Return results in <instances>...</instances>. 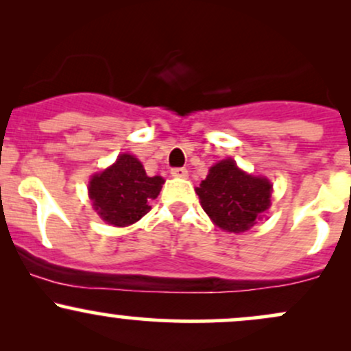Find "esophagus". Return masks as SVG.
Instances as JSON below:
<instances>
[{"label":"esophagus","instance_id":"obj_1","mask_svg":"<svg viewBox=\"0 0 351 351\" xmlns=\"http://www.w3.org/2000/svg\"><path fill=\"white\" fill-rule=\"evenodd\" d=\"M171 175L175 176V178H186L188 170H186V168H173Z\"/></svg>","mask_w":351,"mask_h":351}]
</instances>
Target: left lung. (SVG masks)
I'll list each match as a JSON object with an SVG mask.
<instances>
[{"instance_id":"obj_1","label":"left lung","mask_w":351,"mask_h":351,"mask_svg":"<svg viewBox=\"0 0 351 351\" xmlns=\"http://www.w3.org/2000/svg\"><path fill=\"white\" fill-rule=\"evenodd\" d=\"M204 213L217 228L244 232L271 208L272 184L263 176L247 175L234 160H221L209 168L206 180L196 188Z\"/></svg>"}]
</instances>
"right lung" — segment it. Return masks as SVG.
Wrapping results in <instances>:
<instances>
[{
	"instance_id": "1",
	"label": "right lung",
	"mask_w": 351,
	"mask_h": 351,
	"mask_svg": "<svg viewBox=\"0 0 351 351\" xmlns=\"http://www.w3.org/2000/svg\"><path fill=\"white\" fill-rule=\"evenodd\" d=\"M162 176H148L134 155L122 153L117 162L88 181V196L97 215L112 226L125 228L150 211L162 191Z\"/></svg>"
}]
</instances>
